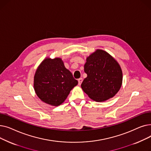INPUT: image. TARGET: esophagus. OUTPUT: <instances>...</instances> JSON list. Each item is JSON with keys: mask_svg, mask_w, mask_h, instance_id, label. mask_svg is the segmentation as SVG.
I'll return each instance as SVG.
<instances>
[{"mask_svg": "<svg viewBox=\"0 0 151 151\" xmlns=\"http://www.w3.org/2000/svg\"><path fill=\"white\" fill-rule=\"evenodd\" d=\"M78 81V84H79V85H81V84L82 82H83V78H79Z\"/></svg>", "mask_w": 151, "mask_h": 151, "instance_id": "obj_1", "label": "esophagus"}]
</instances>
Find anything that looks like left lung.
Here are the masks:
<instances>
[{"mask_svg":"<svg viewBox=\"0 0 151 151\" xmlns=\"http://www.w3.org/2000/svg\"><path fill=\"white\" fill-rule=\"evenodd\" d=\"M87 77L81 88L92 100L101 102L115 96L122 83V71L117 60L109 53L97 50L86 59Z\"/></svg>","mask_w":151,"mask_h":151,"instance_id":"obj_1","label":"left lung"}]
</instances>
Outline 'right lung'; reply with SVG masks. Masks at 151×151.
Returning a JSON list of instances; mask_svg holds the SVG:
<instances>
[{
    "label": "right lung",
    "instance_id": "add662e5",
    "mask_svg": "<svg viewBox=\"0 0 151 151\" xmlns=\"http://www.w3.org/2000/svg\"><path fill=\"white\" fill-rule=\"evenodd\" d=\"M78 82L60 58H45L34 75V88L38 97L51 106L61 105Z\"/></svg>",
    "mask_w": 151,
    "mask_h": 151
}]
</instances>
